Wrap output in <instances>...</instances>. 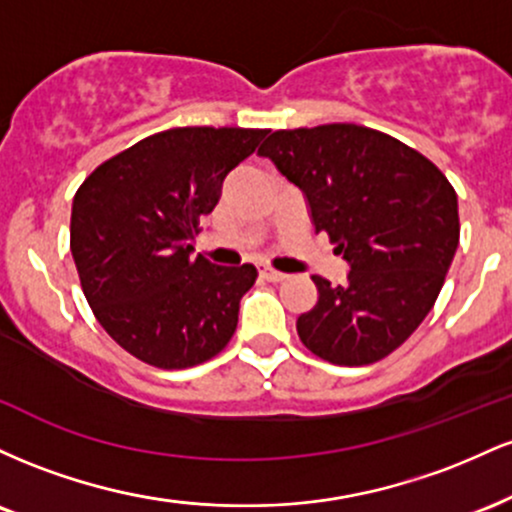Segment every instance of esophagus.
<instances>
[{"label": "esophagus", "instance_id": "34e87169", "mask_svg": "<svg viewBox=\"0 0 512 512\" xmlns=\"http://www.w3.org/2000/svg\"><path fill=\"white\" fill-rule=\"evenodd\" d=\"M260 276L264 281H272V284H279V281L286 279L284 272H276V269H272V267H262Z\"/></svg>", "mask_w": 512, "mask_h": 512}]
</instances>
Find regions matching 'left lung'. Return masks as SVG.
I'll use <instances>...</instances> for the list:
<instances>
[{"mask_svg":"<svg viewBox=\"0 0 512 512\" xmlns=\"http://www.w3.org/2000/svg\"><path fill=\"white\" fill-rule=\"evenodd\" d=\"M305 192L315 231L351 264L346 284L313 276L298 317L305 349L334 366H368L431 313L457 243V195L436 163L390 134L351 122L276 129L260 149Z\"/></svg>","mask_w":512,"mask_h":512,"instance_id":"8db88e82","label":"left lung"}]
</instances>
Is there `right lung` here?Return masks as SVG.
<instances>
[{"label":"right lung","instance_id":"1","mask_svg":"<svg viewBox=\"0 0 512 512\" xmlns=\"http://www.w3.org/2000/svg\"><path fill=\"white\" fill-rule=\"evenodd\" d=\"M269 129L175 127L151 134L93 170L76 190L69 226L81 289L103 330L127 354L163 370L192 368L226 349L252 264L192 257L199 219L223 178Z\"/></svg>","mask_w":512,"mask_h":512}]
</instances>
